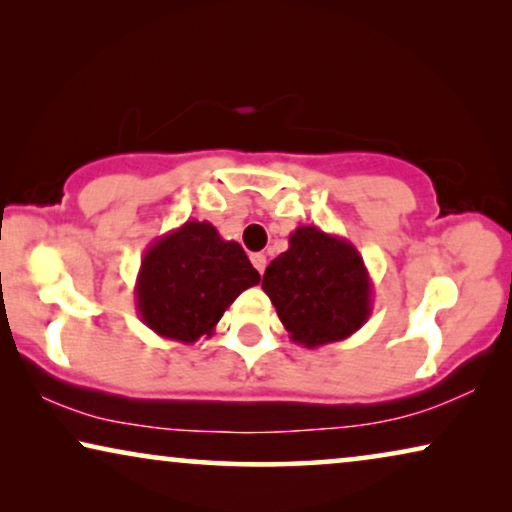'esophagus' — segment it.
<instances>
[{
	"label": "esophagus",
	"instance_id": "obj_1",
	"mask_svg": "<svg viewBox=\"0 0 512 512\" xmlns=\"http://www.w3.org/2000/svg\"><path fill=\"white\" fill-rule=\"evenodd\" d=\"M251 263H254V268L263 275L265 265H268V258H265V254H254L251 256Z\"/></svg>",
	"mask_w": 512,
	"mask_h": 512
}]
</instances>
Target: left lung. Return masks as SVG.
<instances>
[{
  "mask_svg": "<svg viewBox=\"0 0 512 512\" xmlns=\"http://www.w3.org/2000/svg\"><path fill=\"white\" fill-rule=\"evenodd\" d=\"M289 338L307 349L345 340L373 312V282L356 247L317 226H298L263 275Z\"/></svg>",
  "mask_w": 512,
  "mask_h": 512,
  "instance_id": "8db88e82",
  "label": "left lung"
}]
</instances>
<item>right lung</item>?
Here are the masks:
<instances>
[{
  "mask_svg": "<svg viewBox=\"0 0 512 512\" xmlns=\"http://www.w3.org/2000/svg\"><path fill=\"white\" fill-rule=\"evenodd\" d=\"M261 275L240 244L209 221H186L146 249L135 284L139 319L160 338H209L223 312Z\"/></svg>",
  "mask_w": 512,
  "mask_h": 512,
  "instance_id": "1",
  "label": "right lung"
}]
</instances>
